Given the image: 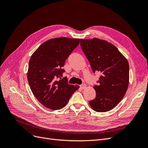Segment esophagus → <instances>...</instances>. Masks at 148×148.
<instances>
[{"instance_id": "1", "label": "esophagus", "mask_w": 148, "mask_h": 148, "mask_svg": "<svg viewBox=\"0 0 148 148\" xmlns=\"http://www.w3.org/2000/svg\"><path fill=\"white\" fill-rule=\"evenodd\" d=\"M80 88H81L83 89H85V88H86V85L85 84H83L82 85H80Z\"/></svg>"}]
</instances>
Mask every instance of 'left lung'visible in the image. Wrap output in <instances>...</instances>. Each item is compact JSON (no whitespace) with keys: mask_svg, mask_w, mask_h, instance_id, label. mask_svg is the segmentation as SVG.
<instances>
[{"mask_svg":"<svg viewBox=\"0 0 148 148\" xmlns=\"http://www.w3.org/2000/svg\"><path fill=\"white\" fill-rule=\"evenodd\" d=\"M80 45L92 70L99 71V84L93 88L96 98L89 102L98 112L114 109L126 93L129 84V64L122 53L112 44L97 38L81 39Z\"/></svg>","mask_w":148,"mask_h":148,"instance_id":"8db88e82","label":"left lung"}]
</instances>
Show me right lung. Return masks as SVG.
I'll list each match as a JSON object with an SVG mask.
<instances>
[{"label": "right lung", "instance_id": "1", "mask_svg": "<svg viewBox=\"0 0 148 148\" xmlns=\"http://www.w3.org/2000/svg\"><path fill=\"white\" fill-rule=\"evenodd\" d=\"M80 39L58 38L42 43L31 56L27 78L31 91L44 107L52 110L64 107L78 85L62 78L65 62L78 46ZM60 79H59V78Z\"/></svg>", "mask_w": 148, "mask_h": 148}]
</instances>
